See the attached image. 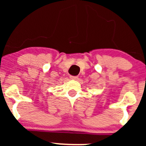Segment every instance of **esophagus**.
I'll list each match as a JSON object with an SVG mask.
<instances>
[{
	"label": "esophagus",
	"mask_w": 146,
	"mask_h": 146,
	"mask_svg": "<svg viewBox=\"0 0 146 146\" xmlns=\"http://www.w3.org/2000/svg\"><path fill=\"white\" fill-rule=\"evenodd\" d=\"M70 78L71 79H73V80H77L78 79V76H70Z\"/></svg>",
	"instance_id": "34e87169"
}]
</instances>
